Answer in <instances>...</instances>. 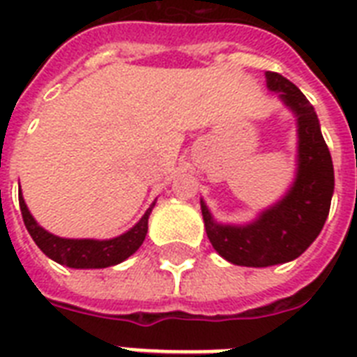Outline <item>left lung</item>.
Returning <instances> with one entry per match:
<instances>
[{"mask_svg":"<svg viewBox=\"0 0 357 357\" xmlns=\"http://www.w3.org/2000/svg\"><path fill=\"white\" fill-rule=\"evenodd\" d=\"M266 85L298 116V174L293 189L276 207L244 228L213 222L206 204L202 215L213 248L229 263L271 266L304 254L326 222L333 195V165L313 105L296 85L276 72L266 74Z\"/></svg>","mask_w":357,"mask_h":357,"instance_id":"left-lung-1","label":"left lung"}]
</instances>
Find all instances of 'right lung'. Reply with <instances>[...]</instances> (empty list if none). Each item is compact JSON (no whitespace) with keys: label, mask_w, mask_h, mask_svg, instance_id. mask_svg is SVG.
<instances>
[{"label":"right lung","mask_w":357,"mask_h":357,"mask_svg":"<svg viewBox=\"0 0 357 357\" xmlns=\"http://www.w3.org/2000/svg\"><path fill=\"white\" fill-rule=\"evenodd\" d=\"M20 211L29 235L36 243V246L53 261L70 268H105V266L119 265L129 255L135 254L139 246L144 243L148 231V217L151 213V206L140 218L139 224L129 229L128 234L120 235L109 241H92V238H63L47 234L31 217L29 209L25 206L22 192H20Z\"/></svg>","instance_id":"obj_1"}]
</instances>
